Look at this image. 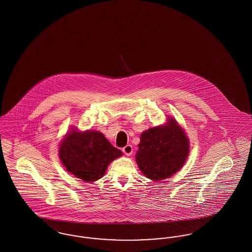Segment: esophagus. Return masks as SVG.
Listing matches in <instances>:
<instances>
[{"instance_id":"1","label":"esophagus","mask_w":252,"mask_h":252,"mask_svg":"<svg viewBox=\"0 0 252 252\" xmlns=\"http://www.w3.org/2000/svg\"><path fill=\"white\" fill-rule=\"evenodd\" d=\"M123 152L126 155V156H130L133 152V148H132V145L130 144H127L126 145L124 148H123Z\"/></svg>"}]
</instances>
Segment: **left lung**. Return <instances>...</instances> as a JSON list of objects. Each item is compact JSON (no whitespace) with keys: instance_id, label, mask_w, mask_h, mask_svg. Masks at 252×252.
Here are the masks:
<instances>
[{"instance_id":"obj_1","label":"left lung","mask_w":252,"mask_h":252,"mask_svg":"<svg viewBox=\"0 0 252 252\" xmlns=\"http://www.w3.org/2000/svg\"><path fill=\"white\" fill-rule=\"evenodd\" d=\"M136 161L147 179L162 180L176 174L189 155V140L177 121L143 132Z\"/></svg>"}]
</instances>
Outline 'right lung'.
I'll list each match as a JSON object with an SVG mask.
<instances>
[{
    "label": "right lung",
    "mask_w": 252,
    "mask_h": 252,
    "mask_svg": "<svg viewBox=\"0 0 252 252\" xmlns=\"http://www.w3.org/2000/svg\"><path fill=\"white\" fill-rule=\"evenodd\" d=\"M59 154L66 170L87 182L101 179L108 164L123 155L101 132L71 129L61 141Z\"/></svg>",
    "instance_id": "obj_1"
}]
</instances>
